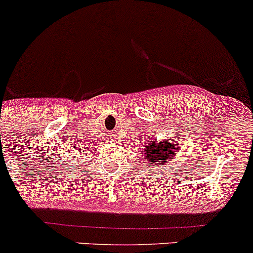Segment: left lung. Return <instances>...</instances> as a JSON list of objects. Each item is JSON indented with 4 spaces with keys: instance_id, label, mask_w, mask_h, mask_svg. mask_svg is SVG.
<instances>
[{
    "instance_id": "left-lung-1",
    "label": "left lung",
    "mask_w": 253,
    "mask_h": 253,
    "mask_svg": "<svg viewBox=\"0 0 253 253\" xmlns=\"http://www.w3.org/2000/svg\"><path fill=\"white\" fill-rule=\"evenodd\" d=\"M176 146L174 139H165L157 141L156 136L145 145V161L148 166L158 167L159 165H165L167 161H171L176 153Z\"/></svg>"
}]
</instances>
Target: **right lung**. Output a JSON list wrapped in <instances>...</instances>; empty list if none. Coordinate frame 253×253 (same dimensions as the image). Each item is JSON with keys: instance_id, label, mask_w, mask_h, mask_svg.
<instances>
[{"instance_id": "add662e5", "label": "right lung", "mask_w": 253, "mask_h": 253, "mask_svg": "<svg viewBox=\"0 0 253 253\" xmlns=\"http://www.w3.org/2000/svg\"><path fill=\"white\" fill-rule=\"evenodd\" d=\"M71 167H73V166H71Z\"/></svg>"}]
</instances>
